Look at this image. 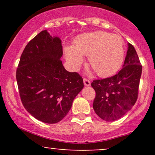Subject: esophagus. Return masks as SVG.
<instances>
[{
    "instance_id": "esophagus-1",
    "label": "esophagus",
    "mask_w": 155,
    "mask_h": 155,
    "mask_svg": "<svg viewBox=\"0 0 155 155\" xmlns=\"http://www.w3.org/2000/svg\"><path fill=\"white\" fill-rule=\"evenodd\" d=\"M83 82H84V84L85 86H90V81L88 79H87V78H84Z\"/></svg>"
}]
</instances>
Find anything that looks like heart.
<instances>
[{
    "label": "heart",
    "instance_id": "1",
    "mask_svg": "<svg viewBox=\"0 0 155 155\" xmlns=\"http://www.w3.org/2000/svg\"><path fill=\"white\" fill-rule=\"evenodd\" d=\"M65 57L72 68L78 69L82 56H87L89 65L100 77L113 75L121 67L124 60L122 37L105 31H94L78 36L73 46L65 48Z\"/></svg>",
    "mask_w": 155,
    "mask_h": 155
}]
</instances>
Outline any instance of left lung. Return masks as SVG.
<instances>
[{
  "label": "left lung",
  "instance_id": "1",
  "mask_svg": "<svg viewBox=\"0 0 155 155\" xmlns=\"http://www.w3.org/2000/svg\"><path fill=\"white\" fill-rule=\"evenodd\" d=\"M122 69L112 77L95 80L91 85L96 92L93 109L101 119H119L136 102L142 65L136 51L128 43Z\"/></svg>",
  "mask_w": 155,
  "mask_h": 155
}]
</instances>
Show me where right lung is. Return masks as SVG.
Wrapping results in <instances>:
<instances>
[{
  "label": "right lung",
  "mask_w": 155,
  "mask_h": 155,
  "mask_svg": "<svg viewBox=\"0 0 155 155\" xmlns=\"http://www.w3.org/2000/svg\"><path fill=\"white\" fill-rule=\"evenodd\" d=\"M61 40L43 30L25 46L16 79L25 109L46 124L61 121L71 109L74 99L84 87L78 73L63 67Z\"/></svg>",
  "instance_id": "1"
}]
</instances>
